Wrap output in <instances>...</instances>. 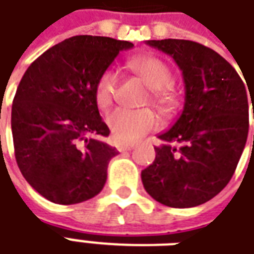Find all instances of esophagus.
I'll use <instances>...</instances> for the list:
<instances>
[{
	"label": "esophagus",
	"mask_w": 254,
	"mask_h": 254,
	"mask_svg": "<svg viewBox=\"0 0 254 254\" xmlns=\"http://www.w3.org/2000/svg\"><path fill=\"white\" fill-rule=\"evenodd\" d=\"M134 147V143H120L118 145L119 152H127V150H131Z\"/></svg>",
	"instance_id": "obj_1"
}]
</instances>
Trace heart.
<instances>
[{
  "instance_id": "b5f03b06",
  "label": "heart",
  "mask_w": 254,
  "mask_h": 254,
  "mask_svg": "<svg viewBox=\"0 0 254 254\" xmlns=\"http://www.w3.org/2000/svg\"><path fill=\"white\" fill-rule=\"evenodd\" d=\"M131 71L138 73L152 89V101L160 111L170 113L175 107V94L171 87L172 71L164 61L154 56H136L127 61ZM118 87V75L112 68L102 71L94 86V101L100 109H107L113 102ZM157 116L149 108H118L107 116V124L113 139L122 143L138 141L142 135L157 127Z\"/></svg>"
}]
</instances>
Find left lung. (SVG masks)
<instances>
[{
	"label": "left lung",
	"instance_id": "left-lung-1",
	"mask_svg": "<svg viewBox=\"0 0 254 254\" xmlns=\"http://www.w3.org/2000/svg\"><path fill=\"white\" fill-rule=\"evenodd\" d=\"M146 44L175 60L186 97L176 123L159 135L164 143L154 147L156 159L142 171V183L160 204L197 206L220 193L233 178L248 138V98L253 91H246L227 60L198 42L161 39Z\"/></svg>",
	"mask_w": 254,
	"mask_h": 254
}]
</instances>
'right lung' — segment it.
I'll list each match as a JSON object with an SVG mask.
<instances>
[{
  "label": "right lung",
  "mask_w": 254,
  "mask_h": 254,
  "mask_svg": "<svg viewBox=\"0 0 254 254\" xmlns=\"http://www.w3.org/2000/svg\"><path fill=\"white\" fill-rule=\"evenodd\" d=\"M128 41L76 35L52 46L23 75L12 104L16 163L31 188L55 204H79L100 193L118 154L94 86Z\"/></svg>",
  "instance_id": "add662e5"
}]
</instances>
